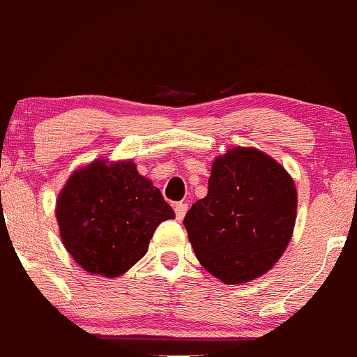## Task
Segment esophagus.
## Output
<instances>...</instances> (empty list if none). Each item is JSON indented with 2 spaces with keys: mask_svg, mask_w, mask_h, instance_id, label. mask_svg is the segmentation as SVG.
<instances>
[{
  "mask_svg": "<svg viewBox=\"0 0 357 357\" xmlns=\"http://www.w3.org/2000/svg\"><path fill=\"white\" fill-rule=\"evenodd\" d=\"M174 212H176V219L183 220L185 219L186 212H188V205L183 204V202H179V204L174 205Z\"/></svg>",
  "mask_w": 357,
  "mask_h": 357,
  "instance_id": "1",
  "label": "esophagus"
}]
</instances>
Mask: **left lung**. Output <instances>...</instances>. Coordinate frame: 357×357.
<instances>
[{"label": "left lung", "mask_w": 357, "mask_h": 357, "mask_svg": "<svg viewBox=\"0 0 357 357\" xmlns=\"http://www.w3.org/2000/svg\"><path fill=\"white\" fill-rule=\"evenodd\" d=\"M298 191L268 153L229 149L215 157L207 197L191 205L185 227L202 267L224 284L267 273L292 238Z\"/></svg>", "instance_id": "left-lung-1"}]
</instances>
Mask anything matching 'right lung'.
<instances>
[{
  "mask_svg": "<svg viewBox=\"0 0 357 357\" xmlns=\"http://www.w3.org/2000/svg\"><path fill=\"white\" fill-rule=\"evenodd\" d=\"M167 219H174L171 205L133 160H92L70 176L56 200L66 251L85 272L107 279L144 258Z\"/></svg>",
  "mask_w": 357,
  "mask_h": 357,
  "instance_id": "right-lung-1",
  "label": "right lung"
}]
</instances>
